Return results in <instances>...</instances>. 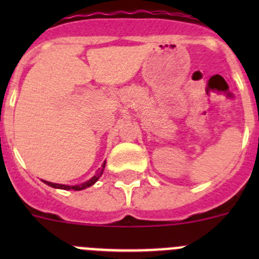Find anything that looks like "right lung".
<instances>
[{
    "instance_id": "right-lung-1",
    "label": "right lung",
    "mask_w": 259,
    "mask_h": 259,
    "mask_svg": "<svg viewBox=\"0 0 259 259\" xmlns=\"http://www.w3.org/2000/svg\"><path fill=\"white\" fill-rule=\"evenodd\" d=\"M105 164H106V161H104L103 168H101L100 170H99L98 173H96L95 176L93 177V178H91L90 180H88V182L82 183V184H79V185H64V184H56V183L46 182V180H44V183H45V184L50 185V187H52V188H57V189H64V190H82V189H85V188L91 187V185L95 184V183L98 182L99 178H100V177H101V174H103L104 168H105Z\"/></svg>"
}]
</instances>
